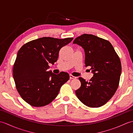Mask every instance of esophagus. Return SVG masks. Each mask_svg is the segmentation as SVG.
<instances>
[{
    "label": "esophagus",
    "mask_w": 133,
    "mask_h": 133,
    "mask_svg": "<svg viewBox=\"0 0 133 133\" xmlns=\"http://www.w3.org/2000/svg\"><path fill=\"white\" fill-rule=\"evenodd\" d=\"M76 78H77L74 77V76L72 75L71 74H70V79H76Z\"/></svg>",
    "instance_id": "1"
}]
</instances>
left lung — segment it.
I'll list each match as a JSON object with an SVG mask.
<instances>
[{
  "instance_id": "8db88e82",
  "label": "left lung",
  "mask_w": 133,
  "mask_h": 133,
  "mask_svg": "<svg viewBox=\"0 0 133 133\" xmlns=\"http://www.w3.org/2000/svg\"><path fill=\"white\" fill-rule=\"evenodd\" d=\"M85 53V66H90L94 75L90 82L79 77L81 86L75 91L86 106L99 107L112 98L119 85L121 63L113 46L108 41L92 34L78 36L73 42Z\"/></svg>"
}]
</instances>
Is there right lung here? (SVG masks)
Returning a JSON list of instances; mask_svg holds the SVG:
<instances>
[{
    "mask_svg": "<svg viewBox=\"0 0 133 133\" xmlns=\"http://www.w3.org/2000/svg\"><path fill=\"white\" fill-rule=\"evenodd\" d=\"M72 39L43 37L28 42L19 49L14 64L13 77L17 91L27 103L44 106L57 97L61 86L69 79V74L47 71L49 64L57 61L61 48Z\"/></svg>",
    "mask_w": 133,
    "mask_h": 133,
    "instance_id": "1",
    "label": "right lung"
}]
</instances>
